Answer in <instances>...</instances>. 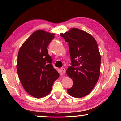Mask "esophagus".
<instances>
[{
    "mask_svg": "<svg viewBox=\"0 0 121 121\" xmlns=\"http://www.w3.org/2000/svg\"><path fill=\"white\" fill-rule=\"evenodd\" d=\"M61 70H62V73L63 74H65V73L66 70H65V68H61Z\"/></svg>",
    "mask_w": 121,
    "mask_h": 121,
    "instance_id": "34e87169",
    "label": "esophagus"
}]
</instances>
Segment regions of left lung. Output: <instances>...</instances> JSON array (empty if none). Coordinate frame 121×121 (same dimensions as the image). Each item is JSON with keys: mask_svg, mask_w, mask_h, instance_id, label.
Segmentation results:
<instances>
[{"mask_svg": "<svg viewBox=\"0 0 121 121\" xmlns=\"http://www.w3.org/2000/svg\"><path fill=\"white\" fill-rule=\"evenodd\" d=\"M60 36L68 42L72 66L67 74L73 82L67 90L71 96L80 98L90 94L100 74L101 55L93 36L77 28H72Z\"/></svg>", "mask_w": 121, "mask_h": 121, "instance_id": "obj_1", "label": "left lung"}]
</instances>
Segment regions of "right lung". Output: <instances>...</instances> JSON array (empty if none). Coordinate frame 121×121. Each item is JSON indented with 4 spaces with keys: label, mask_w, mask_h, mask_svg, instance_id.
<instances>
[{
    "label": "right lung",
    "mask_w": 121,
    "mask_h": 121,
    "mask_svg": "<svg viewBox=\"0 0 121 121\" xmlns=\"http://www.w3.org/2000/svg\"><path fill=\"white\" fill-rule=\"evenodd\" d=\"M54 35L42 30L35 31L18 52L16 68L21 83L28 94L37 99L48 95L59 77L47 51Z\"/></svg>",
    "instance_id": "obj_1"
}]
</instances>
